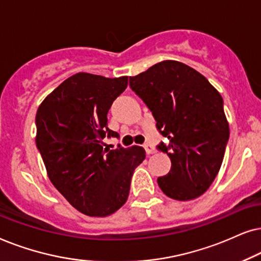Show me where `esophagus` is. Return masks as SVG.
<instances>
[{"mask_svg":"<svg viewBox=\"0 0 261 261\" xmlns=\"http://www.w3.org/2000/svg\"><path fill=\"white\" fill-rule=\"evenodd\" d=\"M144 149H145V151H147V154H148V155H151V154H154V152L156 151V150H155V148L152 147V145L149 144V143L144 144Z\"/></svg>","mask_w":261,"mask_h":261,"instance_id":"1","label":"esophagus"}]
</instances>
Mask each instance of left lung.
Returning <instances> with one entry per match:
<instances>
[{
  "label": "left lung",
  "instance_id": "1",
  "mask_svg": "<svg viewBox=\"0 0 261 261\" xmlns=\"http://www.w3.org/2000/svg\"><path fill=\"white\" fill-rule=\"evenodd\" d=\"M130 87L145 102L169 144L161 143L172 162L158 178L162 192L186 201L209 189L220 171L229 124L218 90L200 72L178 61H162L130 76Z\"/></svg>",
  "mask_w": 261,
  "mask_h": 261
}]
</instances>
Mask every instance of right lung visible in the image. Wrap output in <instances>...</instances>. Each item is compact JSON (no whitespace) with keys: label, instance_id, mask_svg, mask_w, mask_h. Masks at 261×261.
<instances>
[{"label":"right lung","instance_id":"right-lung-1","mask_svg":"<svg viewBox=\"0 0 261 261\" xmlns=\"http://www.w3.org/2000/svg\"><path fill=\"white\" fill-rule=\"evenodd\" d=\"M127 87V76L77 72L52 90L38 107L36 143L48 179L80 213L106 217L127 200L134 171L145 159L138 145L103 148L118 137L107 127L113 100Z\"/></svg>","mask_w":261,"mask_h":261}]
</instances>
